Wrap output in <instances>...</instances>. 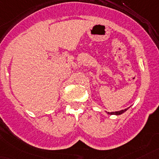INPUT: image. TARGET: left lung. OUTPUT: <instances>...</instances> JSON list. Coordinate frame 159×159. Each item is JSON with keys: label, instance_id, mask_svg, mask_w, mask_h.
Wrapping results in <instances>:
<instances>
[{"label": "left lung", "instance_id": "left-lung-1", "mask_svg": "<svg viewBox=\"0 0 159 159\" xmlns=\"http://www.w3.org/2000/svg\"><path fill=\"white\" fill-rule=\"evenodd\" d=\"M129 108H130V107H129ZM129 108H126V109H122V110L120 111H116V112H110V113H109V112H107V113H108V114H110V115H120V114H122L123 113H125Z\"/></svg>", "mask_w": 159, "mask_h": 159}]
</instances>
